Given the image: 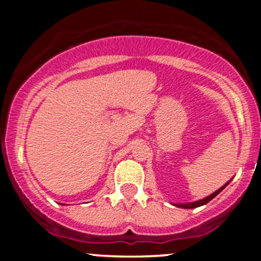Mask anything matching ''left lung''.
Returning <instances> with one entry per match:
<instances>
[{
	"label": "left lung",
	"instance_id": "8db88e82",
	"mask_svg": "<svg viewBox=\"0 0 261 261\" xmlns=\"http://www.w3.org/2000/svg\"><path fill=\"white\" fill-rule=\"evenodd\" d=\"M229 181H230V180H229ZM229 181L226 182V184H224L223 187H221L220 189H218V190L215 191L214 194H211V195H208L207 197H205V199L197 200V201H194V202H188V203H174V206H176V207H181V208H195V207H199V206L206 205V203H207L208 201H211V200L214 199L215 196H217L218 194H220L221 191H222L223 189L226 188L227 185L229 184Z\"/></svg>",
	"mask_w": 261,
	"mask_h": 261
}]
</instances>
